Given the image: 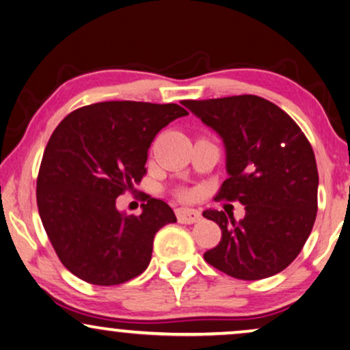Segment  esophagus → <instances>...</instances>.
I'll use <instances>...</instances> for the list:
<instances>
[{"instance_id":"obj_1","label":"esophagus","mask_w":350,"mask_h":350,"mask_svg":"<svg viewBox=\"0 0 350 350\" xmlns=\"http://www.w3.org/2000/svg\"><path fill=\"white\" fill-rule=\"evenodd\" d=\"M176 217H178L180 222L183 224H194V222L200 221V211L192 210V208H178L176 210Z\"/></svg>"}]
</instances>
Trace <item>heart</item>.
<instances>
[{
    "mask_svg": "<svg viewBox=\"0 0 350 350\" xmlns=\"http://www.w3.org/2000/svg\"><path fill=\"white\" fill-rule=\"evenodd\" d=\"M180 197H183V199H186V197H189V192H187V191H181V192H180Z\"/></svg>",
    "mask_w": 350,
    "mask_h": 350,
    "instance_id": "1",
    "label": "heart"
}]
</instances>
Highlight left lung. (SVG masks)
<instances>
[{
	"label": "left lung",
	"mask_w": 350,
	"mask_h": 350,
	"mask_svg": "<svg viewBox=\"0 0 350 350\" xmlns=\"http://www.w3.org/2000/svg\"><path fill=\"white\" fill-rule=\"evenodd\" d=\"M183 105L224 142L229 178L215 199L245 205L240 221L204 211L222 232L204 259L237 280L282 271L300 254L316 221L319 174L306 135L284 110L254 94Z\"/></svg>",
	"instance_id": "obj_1"
}]
</instances>
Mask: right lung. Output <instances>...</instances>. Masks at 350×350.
Returning a JSON list of instances; mask_svg holds the SVG:
<instances>
[{
  "label": "right lung",
  "instance_id": "right-lung-1",
  "mask_svg": "<svg viewBox=\"0 0 350 350\" xmlns=\"http://www.w3.org/2000/svg\"><path fill=\"white\" fill-rule=\"evenodd\" d=\"M186 115L178 104L107 100L74 110L53 131L38 175V208L72 275L116 286L146 270L156 232L176 222L175 213L148 197L140 216H128L116 210V197L144 178L156 134Z\"/></svg>",
  "mask_w": 350,
  "mask_h": 350
}]
</instances>
